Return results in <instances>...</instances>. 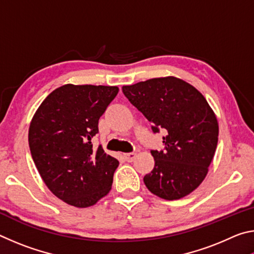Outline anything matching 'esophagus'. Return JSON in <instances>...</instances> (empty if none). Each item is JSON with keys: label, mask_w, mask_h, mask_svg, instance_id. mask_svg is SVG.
Wrapping results in <instances>:
<instances>
[{"label": "esophagus", "mask_w": 254, "mask_h": 254, "mask_svg": "<svg viewBox=\"0 0 254 254\" xmlns=\"http://www.w3.org/2000/svg\"><path fill=\"white\" fill-rule=\"evenodd\" d=\"M135 157H136V153H134V152L124 153V159H126L127 162H132L135 159Z\"/></svg>", "instance_id": "obj_1"}]
</instances>
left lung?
<instances>
[{
  "label": "left lung",
  "instance_id": "1",
  "mask_svg": "<svg viewBox=\"0 0 254 254\" xmlns=\"http://www.w3.org/2000/svg\"><path fill=\"white\" fill-rule=\"evenodd\" d=\"M122 91L154 133L166 131L165 150L151 151L154 168L144 176L145 186L167 200L190 194L205 179L217 147V119L206 98L174 76L123 86Z\"/></svg>",
  "mask_w": 254,
  "mask_h": 254
}]
</instances>
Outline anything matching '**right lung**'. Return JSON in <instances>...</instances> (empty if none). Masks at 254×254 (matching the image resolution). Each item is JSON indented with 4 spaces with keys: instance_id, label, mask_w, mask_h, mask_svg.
<instances>
[{
    "instance_id": "1",
    "label": "right lung",
    "mask_w": 254,
    "mask_h": 254,
    "mask_svg": "<svg viewBox=\"0 0 254 254\" xmlns=\"http://www.w3.org/2000/svg\"><path fill=\"white\" fill-rule=\"evenodd\" d=\"M119 93L117 86L67 84L51 92L29 127V147L53 194L75 207L96 204L112 188L117 159L93 148L98 120Z\"/></svg>"
}]
</instances>
